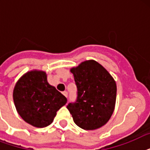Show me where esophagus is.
<instances>
[{
  "mask_svg": "<svg viewBox=\"0 0 150 150\" xmlns=\"http://www.w3.org/2000/svg\"><path fill=\"white\" fill-rule=\"evenodd\" d=\"M62 93H63V95H64V96H65V97H68V92H67V91H64V92H63Z\"/></svg>",
  "mask_w": 150,
  "mask_h": 150,
  "instance_id": "1",
  "label": "esophagus"
}]
</instances>
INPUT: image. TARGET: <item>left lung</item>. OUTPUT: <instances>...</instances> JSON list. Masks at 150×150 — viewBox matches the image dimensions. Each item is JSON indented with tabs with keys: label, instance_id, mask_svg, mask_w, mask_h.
I'll list each match as a JSON object with an SVG mask.
<instances>
[{
	"label": "left lung",
	"instance_id": "1",
	"mask_svg": "<svg viewBox=\"0 0 150 150\" xmlns=\"http://www.w3.org/2000/svg\"><path fill=\"white\" fill-rule=\"evenodd\" d=\"M77 87L75 102L67 105L73 121L85 130H94L110 118L115 106L116 82L101 64L86 61L71 69Z\"/></svg>",
	"mask_w": 150,
	"mask_h": 150
}]
</instances>
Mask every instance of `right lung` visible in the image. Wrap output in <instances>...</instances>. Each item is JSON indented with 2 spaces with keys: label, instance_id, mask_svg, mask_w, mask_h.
Instances as JSON below:
<instances>
[{
  "label": "right lung",
  "instance_id": "right-lung-1",
  "mask_svg": "<svg viewBox=\"0 0 150 150\" xmlns=\"http://www.w3.org/2000/svg\"><path fill=\"white\" fill-rule=\"evenodd\" d=\"M13 99L18 113L27 123L37 128L50 125L67 98L50 86L44 71H32L16 83Z\"/></svg>",
  "mask_w": 150,
  "mask_h": 150
}]
</instances>
